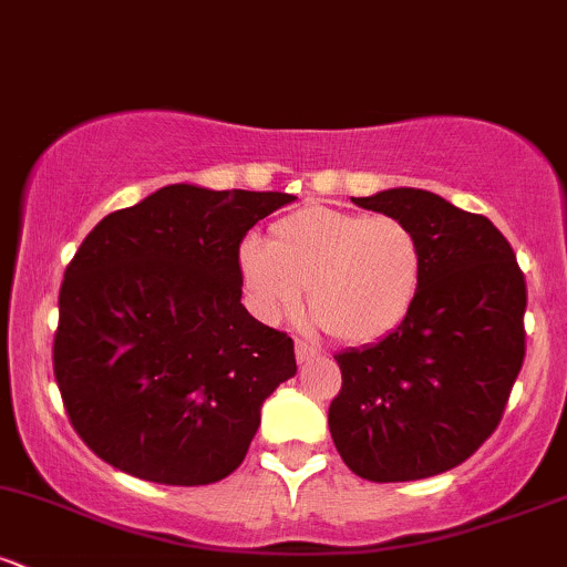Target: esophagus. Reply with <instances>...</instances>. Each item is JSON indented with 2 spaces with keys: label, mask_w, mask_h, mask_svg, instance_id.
<instances>
[{
  "label": "esophagus",
  "mask_w": 567,
  "mask_h": 567,
  "mask_svg": "<svg viewBox=\"0 0 567 567\" xmlns=\"http://www.w3.org/2000/svg\"><path fill=\"white\" fill-rule=\"evenodd\" d=\"M317 357H320V351H317L315 347H309V343L306 341H296V360L301 362H311V360H317Z\"/></svg>",
  "instance_id": "34e87169"
}]
</instances>
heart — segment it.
I'll return each mask as SVG.
<instances>
[{
	"instance_id": "obj_1",
	"label": "heart",
	"mask_w": 567,
	"mask_h": 567,
	"mask_svg": "<svg viewBox=\"0 0 567 567\" xmlns=\"http://www.w3.org/2000/svg\"><path fill=\"white\" fill-rule=\"evenodd\" d=\"M239 269L266 320L296 315L309 288L311 309L330 333L370 343L408 317L421 288L424 250L400 218L301 207L271 226L269 243L247 237Z\"/></svg>"
}]
</instances>
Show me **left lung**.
Listing matches in <instances>:
<instances>
[{"mask_svg":"<svg viewBox=\"0 0 567 567\" xmlns=\"http://www.w3.org/2000/svg\"><path fill=\"white\" fill-rule=\"evenodd\" d=\"M405 220L424 250L408 317L381 341L336 354L328 424L343 464L408 483L464 464L496 432L525 360V277L485 216L424 188L351 197Z\"/></svg>","mask_w":567,"mask_h":567,"instance_id":"8db88e82","label":"left lung"}]
</instances>
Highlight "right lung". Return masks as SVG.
<instances>
[{
	"label": "right lung",
	"mask_w": 567,
	"mask_h": 567,
	"mask_svg": "<svg viewBox=\"0 0 567 567\" xmlns=\"http://www.w3.org/2000/svg\"><path fill=\"white\" fill-rule=\"evenodd\" d=\"M292 199L173 184L84 237L58 296L53 368L97 458L159 485H210L243 464L296 351L243 306L239 243Z\"/></svg>",
	"instance_id": "add662e5"
}]
</instances>
